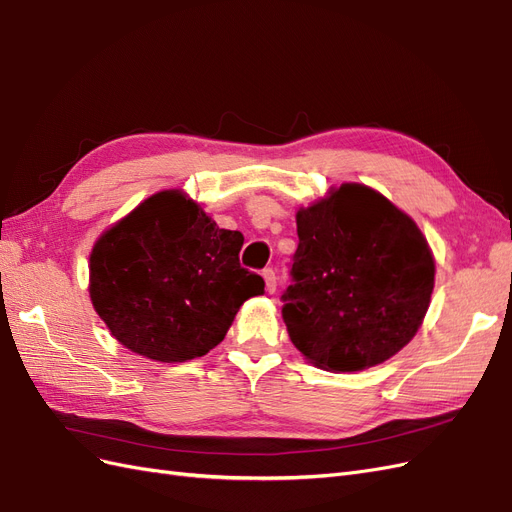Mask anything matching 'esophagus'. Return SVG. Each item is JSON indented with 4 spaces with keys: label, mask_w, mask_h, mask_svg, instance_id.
I'll return each instance as SVG.
<instances>
[{
    "label": "esophagus",
    "mask_w": 512,
    "mask_h": 512,
    "mask_svg": "<svg viewBox=\"0 0 512 512\" xmlns=\"http://www.w3.org/2000/svg\"><path fill=\"white\" fill-rule=\"evenodd\" d=\"M261 276H263V280H266V291L274 293L276 291V272L272 268H266Z\"/></svg>",
    "instance_id": "34e87169"
}]
</instances>
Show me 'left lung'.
<instances>
[{
	"label": "left lung",
	"mask_w": 512,
	"mask_h": 512,
	"mask_svg": "<svg viewBox=\"0 0 512 512\" xmlns=\"http://www.w3.org/2000/svg\"><path fill=\"white\" fill-rule=\"evenodd\" d=\"M298 251L280 295L291 342L329 372L393 357L425 317L434 259L410 217L364 185H342L298 212Z\"/></svg>",
	"instance_id": "8db88e82"
}]
</instances>
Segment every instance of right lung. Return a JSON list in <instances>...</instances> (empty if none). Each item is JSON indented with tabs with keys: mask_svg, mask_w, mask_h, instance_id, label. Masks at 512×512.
<instances>
[{
	"mask_svg": "<svg viewBox=\"0 0 512 512\" xmlns=\"http://www.w3.org/2000/svg\"><path fill=\"white\" fill-rule=\"evenodd\" d=\"M242 242L178 191L155 193L95 242L93 308L138 355L168 364L202 357L266 287L240 266Z\"/></svg>",
	"mask_w": 512,
	"mask_h": 512,
	"instance_id": "add662e5",
	"label": "right lung"
}]
</instances>
